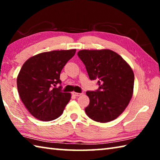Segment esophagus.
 <instances>
[{
    "label": "esophagus",
    "mask_w": 160,
    "mask_h": 160,
    "mask_svg": "<svg viewBox=\"0 0 160 160\" xmlns=\"http://www.w3.org/2000/svg\"><path fill=\"white\" fill-rule=\"evenodd\" d=\"M81 94H82V93H78V92H73V95H75V97H79V96H80Z\"/></svg>",
    "instance_id": "1"
}]
</instances>
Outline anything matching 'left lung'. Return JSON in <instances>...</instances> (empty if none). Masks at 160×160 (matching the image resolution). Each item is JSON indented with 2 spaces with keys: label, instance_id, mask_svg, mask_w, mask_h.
Returning <instances> with one entry per match:
<instances>
[{
  "label": "left lung",
  "instance_id": "8db88e82",
  "mask_svg": "<svg viewBox=\"0 0 160 160\" xmlns=\"http://www.w3.org/2000/svg\"><path fill=\"white\" fill-rule=\"evenodd\" d=\"M78 55L91 80H98L97 92L88 91L90 104L85 113L92 120H114L128 106L133 94L134 73L130 65L110 49L80 50Z\"/></svg>",
  "mask_w": 160,
  "mask_h": 160
}]
</instances>
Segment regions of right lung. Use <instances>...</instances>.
Masks as SVG:
<instances>
[{
    "instance_id": "add662e5",
    "label": "right lung",
    "mask_w": 160,
    "mask_h": 160,
    "mask_svg": "<svg viewBox=\"0 0 160 160\" xmlns=\"http://www.w3.org/2000/svg\"><path fill=\"white\" fill-rule=\"evenodd\" d=\"M76 49L51 51L32 56L22 66L17 78L18 91L22 102L39 120L50 121L58 118L71 98L63 92L60 74Z\"/></svg>"
}]
</instances>
